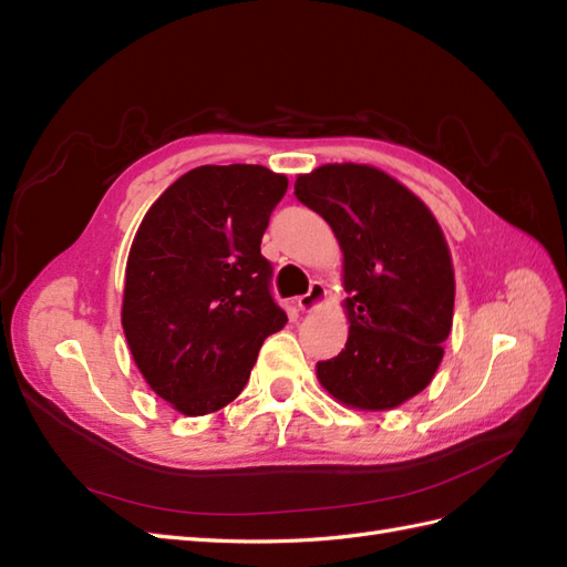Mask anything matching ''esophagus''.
I'll return each mask as SVG.
<instances>
[{
	"label": "esophagus",
	"instance_id": "1",
	"mask_svg": "<svg viewBox=\"0 0 567 567\" xmlns=\"http://www.w3.org/2000/svg\"><path fill=\"white\" fill-rule=\"evenodd\" d=\"M323 299H326V287H323V282H311V287H309V292L307 295H301L299 299H297V307L301 309V311H313V309H319L321 305H323Z\"/></svg>",
	"mask_w": 567,
	"mask_h": 567
}]
</instances>
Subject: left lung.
Masks as SVG:
<instances>
[{
    "label": "left lung",
    "mask_w": 567,
    "mask_h": 567,
    "mask_svg": "<svg viewBox=\"0 0 567 567\" xmlns=\"http://www.w3.org/2000/svg\"><path fill=\"white\" fill-rule=\"evenodd\" d=\"M295 195L331 224L343 251L350 333L316 377L338 403L391 411L430 384L452 331L442 227L413 190L367 164H323L297 176Z\"/></svg>",
    "instance_id": "obj_1"
}]
</instances>
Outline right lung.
<instances>
[{
    "instance_id": "obj_1",
    "label": "right lung",
    "mask_w": 567,
    "mask_h": 567,
    "mask_svg": "<svg viewBox=\"0 0 567 567\" xmlns=\"http://www.w3.org/2000/svg\"><path fill=\"white\" fill-rule=\"evenodd\" d=\"M287 176L266 166H197L159 195L130 246L123 331L144 381L183 415L244 391L287 313L270 295L262 231Z\"/></svg>"
}]
</instances>
